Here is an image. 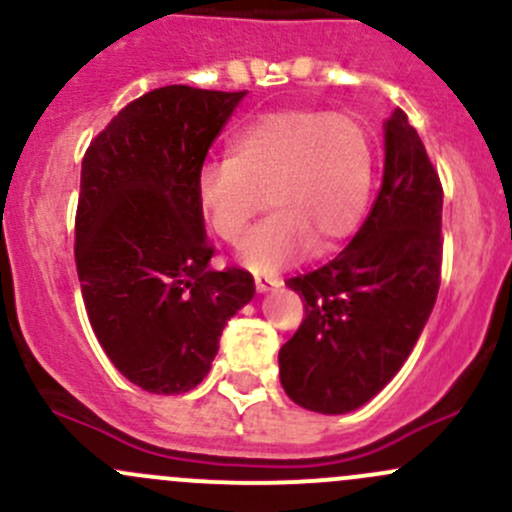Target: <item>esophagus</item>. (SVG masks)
I'll list each match as a JSON object with an SVG mask.
<instances>
[{"label":"esophagus","mask_w":512,"mask_h":512,"mask_svg":"<svg viewBox=\"0 0 512 512\" xmlns=\"http://www.w3.org/2000/svg\"><path fill=\"white\" fill-rule=\"evenodd\" d=\"M280 277H267V275H255V289L257 292H270V289L280 287Z\"/></svg>","instance_id":"obj_1"}]
</instances>
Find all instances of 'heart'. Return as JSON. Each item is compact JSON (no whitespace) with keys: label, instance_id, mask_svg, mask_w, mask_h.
Segmentation results:
<instances>
[{"label":"heart","instance_id":"b5f03b06","mask_svg":"<svg viewBox=\"0 0 512 512\" xmlns=\"http://www.w3.org/2000/svg\"><path fill=\"white\" fill-rule=\"evenodd\" d=\"M371 175V136L354 116L277 111L242 128L230 158L198 170L195 195L203 223L227 245H240L267 200L275 215L247 237L240 260L252 272H277L352 235Z\"/></svg>","mask_w":512,"mask_h":512}]
</instances>
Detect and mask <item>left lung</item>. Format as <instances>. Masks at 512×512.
<instances>
[{"mask_svg":"<svg viewBox=\"0 0 512 512\" xmlns=\"http://www.w3.org/2000/svg\"><path fill=\"white\" fill-rule=\"evenodd\" d=\"M384 138V180L364 225L332 262L287 280L304 319L280 349V381L317 414H349L394 379L441 287V178L401 108Z\"/></svg>","mask_w":512,"mask_h":512,"instance_id":"left-lung-1","label":"left lung"}]
</instances>
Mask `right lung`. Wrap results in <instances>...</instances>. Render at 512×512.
I'll use <instances>...</instances> for the list:
<instances>
[{
    "mask_svg": "<svg viewBox=\"0 0 512 512\" xmlns=\"http://www.w3.org/2000/svg\"><path fill=\"white\" fill-rule=\"evenodd\" d=\"M247 91L163 86L111 118L81 160L76 272L98 344L131 384L185 394L210 371L227 319L255 294L210 267L195 178Z\"/></svg>",
    "mask_w": 512,
    "mask_h": 512,
    "instance_id": "obj_1",
    "label": "right lung"
}]
</instances>
